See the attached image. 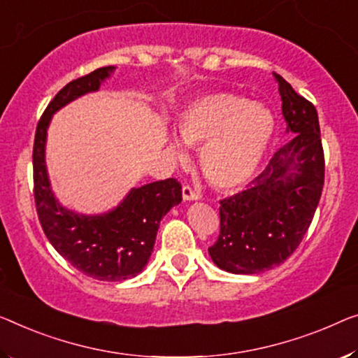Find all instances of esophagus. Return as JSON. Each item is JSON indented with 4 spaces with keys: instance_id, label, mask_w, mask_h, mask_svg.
Wrapping results in <instances>:
<instances>
[{
    "instance_id": "obj_1",
    "label": "esophagus",
    "mask_w": 358,
    "mask_h": 358,
    "mask_svg": "<svg viewBox=\"0 0 358 358\" xmlns=\"http://www.w3.org/2000/svg\"><path fill=\"white\" fill-rule=\"evenodd\" d=\"M181 193H183V199L185 201H197V199H201L199 191H194L193 188H191V186H183Z\"/></svg>"
}]
</instances>
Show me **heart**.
Segmentation results:
<instances>
[{
  "mask_svg": "<svg viewBox=\"0 0 358 358\" xmlns=\"http://www.w3.org/2000/svg\"><path fill=\"white\" fill-rule=\"evenodd\" d=\"M275 131L273 114L264 104L218 92L189 103L177 117V133L186 146L201 149V167L209 183L236 189L254 177ZM177 157L186 159L177 141Z\"/></svg>",
  "mask_w": 358,
  "mask_h": 358,
  "instance_id": "obj_1",
  "label": "heart"
}]
</instances>
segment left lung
Returning a JSON list of instances; mask_svg holds the SVG:
<instances>
[{"label":"left lung","instance_id":"obj_1","mask_svg":"<svg viewBox=\"0 0 358 358\" xmlns=\"http://www.w3.org/2000/svg\"><path fill=\"white\" fill-rule=\"evenodd\" d=\"M289 140L241 193L220 201V234L209 248L218 268L255 275L294 252L315 215L324 183L318 114L278 73Z\"/></svg>","mask_w":358,"mask_h":358}]
</instances>
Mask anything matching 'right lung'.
Listing matches in <instances>:
<instances>
[{"label": "right lung", "mask_w": 358, "mask_h": 358, "mask_svg": "<svg viewBox=\"0 0 358 358\" xmlns=\"http://www.w3.org/2000/svg\"><path fill=\"white\" fill-rule=\"evenodd\" d=\"M114 71V66L101 67L67 83L43 112L34 143V194L43 231L69 264L99 281L135 278L151 257L164 215L181 202L175 178L131 188L119 206L98 215L66 209L52 193L45 161L52 115L80 96L98 92Z\"/></svg>", "instance_id": "obj_1"}]
</instances>
